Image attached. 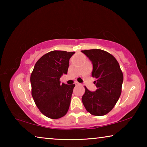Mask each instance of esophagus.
<instances>
[{
  "label": "esophagus",
  "mask_w": 147,
  "mask_h": 147,
  "mask_svg": "<svg viewBox=\"0 0 147 147\" xmlns=\"http://www.w3.org/2000/svg\"><path fill=\"white\" fill-rule=\"evenodd\" d=\"M74 84H75V85H79L80 83L78 82H74Z\"/></svg>",
  "instance_id": "1"
}]
</instances>
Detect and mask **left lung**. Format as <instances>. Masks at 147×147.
I'll return each mask as SVG.
<instances>
[{"label": "left lung", "instance_id": "obj_1", "mask_svg": "<svg viewBox=\"0 0 147 147\" xmlns=\"http://www.w3.org/2000/svg\"><path fill=\"white\" fill-rule=\"evenodd\" d=\"M93 65L92 76L96 90L91 91L85 87L82 102L86 110L93 115L102 116L115 106L121 94L123 74L114 57L100 49L82 51Z\"/></svg>", "mask_w": 147, "mask_h": 147}]
</instances>
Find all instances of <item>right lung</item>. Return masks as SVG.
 <instances>
[{"instance_id":"obj_1","label":"right lung","mask_w":147,"mask_h":147,"mask_svg":"<svg viewBox=\"0 0 147 147\" xmlns=\"http://www.w3.org/2000/svg\"><path fill=\"white\" fill-rule=\"evenodd\" d=\"M74 53L51 51L35 65L30 76L32 95L37 107L47 117L59 119L67 112L75 85L61 84L59 78L67 73L69 59Z\"/></svg>"}]
</instances>
